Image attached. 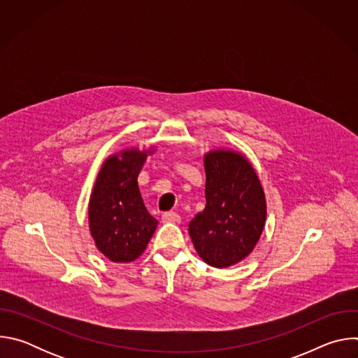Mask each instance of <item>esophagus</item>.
<instances>
[{
  "mask_svg": "<svg viewBox=\"0 0 358 358\" xmlns=\"http://www.w3.org/2000/svg\"><path fill=\"white\" fill-rule=\"evenodd\" d=\"M162 220H163V222L177 224V222H180V221H181V217H180L178 214H176V213L170 211V213H164V214H163V217H162Z\"/></svg>",
  "mask_w": 358,
  "mask_h": 358,
  "instance_id": "34e87169",
  "label": "esophagus"
}]
</instances>
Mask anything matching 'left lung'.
Returning <instances> with one entry per match:
<instances>
[{"instance_id":"1","label":"left lung","mask_w":358,"mask_h":358,"mask_svg":"<svg viewBox=\"0 0 358 358\" xmlns=\"http://www.w3.org/2000/svg\"><path fill=\"white\" fill-rule=\"evenodd\" d=\"M207 206L189 222L199 258L225 269L248 258L266 222V196L250 162L232 148L203 155Z\"/></svg>"}]
</instances>
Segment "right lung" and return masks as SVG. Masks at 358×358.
Instances as JSON below:
<instances>
[{"label": "right lung", "mask_w": 358, "mask_h": 358, "mask_svg": "<svg viewBox=\"0 0 358 358\" xmlns=\"http://www.w3.org/2000/svg\"><path fill=\"white\" fill-rule=\"evenodd\" d=\"M155 145L126 147L101 164L87 207L89 231L100 253L116 264L136 261L145 250L159 221L143 202L137 177Z\"/></svg>", "instance_id": "obj_1"}]
</instances>
